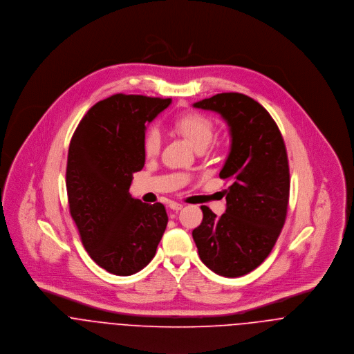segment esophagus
Segmentation results:
<instances>
[{"label": "esophagus", "mask_w": 354, "mask_h": 354, "mask_svg": "<svg viewBox=\"0 0 354 354\" xmlns=\"http://www.w3.org/2000/svg\"><path fill=\"white\" fill-rule=\"evenodd\" d=\"M168 206H169L171 210H175V212H179V210L183 207V205H182V203H178V202H169Z\"/></svg>", "instance_id": "34e87169"}]
</instances>
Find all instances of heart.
I'll use <instances>...</instances> for the list:
<instances>
[{"label": "heart", "instance_id": "heart-1", "mask_svg": "<svg viewBox=\"0 0 354 354\" xmlns=\"http://www.w3.org/2000/svg\"><path fill=\"white\" fill-rule=\"evenodd\" d=\"M172 129L183 136L194 149L205 148L212 142L214 136L213 122L198 113H186L172 120ZM161 147V137L156 129H151L145 133L142 141V149L147 158L158 156Z\"/></svg>", "mask_w": 354, "mask_h": 354}]
</instances>
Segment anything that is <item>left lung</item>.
Returning a JSON list of instances; mask_svg holds the SVG:
<instances>
[{"instance_id": "1", "label": "left lung", "mask_w": 354, "mask_h": 354, "mask_svg": "<svg viewBox=\"0 0 354 354\" xmlns=\"http://www.w3.org/2000/svg\"><path fill=\"white\" fill-rule=\"evenodd\" d=\"M193 106L218 113L231 133V151L220 171L221 179L231 180L227 210L217 217L201 206L203 218L193 239L212 272L240 277L269 257L285 224L290 187L285 142L266 109L243 93H217Z\"/></svg>"}]
</instances>
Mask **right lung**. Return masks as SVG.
Segmentation results:
<instances>
[{"instance_id":"1","label":"right lung","mask_w":354,"mask_h":354,"mask_svg":"<svg viewBox=\"0 0 354 354\" xmlns=\"http://www.w3.org/2000/svg\"><path fill=\"white\" fill-rule=\"evenodd\" d=\"M171 99L117 93L88 110L71 140L66 192L71 216L89 257L104 270L131 275L155 257L168 216L162 203L130 196L142 169L147 123Z\"/></svg>"}]
</instances>
